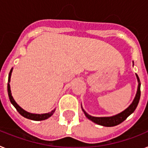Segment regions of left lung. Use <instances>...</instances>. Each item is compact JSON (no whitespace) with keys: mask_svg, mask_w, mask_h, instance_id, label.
<instances>
[{"mask_svg":"<svg viewBox=\"0 0 148 148\" xmlns=\"http://www.w3.org/2000/svg\"><path fill=\"white\" fill-rule=\"evenodd\" d=\"M137 76L138 82V91L137 94L135 95V97L134 99V101L132 103V104L129 106L127 109L122 112V113H119L116 116L110 117H95L91 116L88 115L84 110L82 109L83 112L85 113V115L86 116L88 119L94 122L95 123L97 124V125H103V126H107V127H111V126H115V125H119L121 123H123V121L127 119V117L130 116L132 113L135 111L136 109L138 104L139 100H140V97H141V82H140V79H139L138 76L136 74Z\"/></svg>","mask_w":148,"mask_h":148,"instance_id":"obj_1","label":"left lung"}]
</instances>
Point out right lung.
Returning a JSON list of instances; mask_svg holds the SVG:
<instances>
[{
    "mask_svg": "<svg viewBox=\"0 0 148 148\" xmlns=\"http://www.w3.org/2000/svg\"><path fill=\"white\" fill-rule=\"evenodd\" d=\"M11 73H12V69L10 70L9 73V78H8V84H7V91H8V95H9L10 101L11 103L15 107V108L16 109V110L19 112V113L20 115H22L23 116H24L25 118H27V119H32V120H35V121H41V120H45V119H47V118H49L50 116L53 115V113H54V110H52L51 113H45V114H33V113H28L26 111H25L24 110H23L21 107H19V105L17 104L15 102V101L13 100L12 95H11V91H10V75Z\"/></svg>",
    "mask_w": 148,
    "mask_h": 148,
    "instance_id": "right-lung-1",
    "label": "right lung"
}]
</instances>
